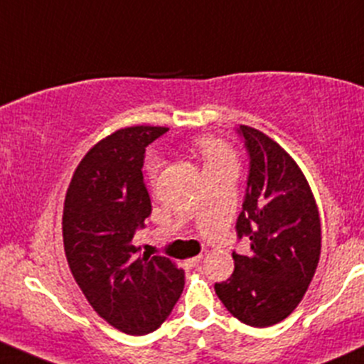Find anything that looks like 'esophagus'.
<instances>
[{
  "instance_id": "1",
  "label": "esophagus",
  "mask_w": 364,
  "mask_h": 364,
  "mask_svg": "<svg viewBox=\"0 0 364 364\" xmlns=\"http://www.w3.org/2000/svg\"><path fill=\"white\" fill-rule=\"evenodd\" d=\"M200 259H202V255H198V256H193V258L186 259V265H188V267H197L198 263H200Z\"/></svg>"
}]
</instances>
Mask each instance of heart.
<instances>
[{"instance_id": "heart-1", "label": "heart", "mask_w": 364, "mask_h": 364, "mask_svg": "<svg viewBox=\"0 0 364 364\" xmlns=\"http://www.w3.org/2000/svg\"><path fill=\"white\" fill-rule=\"evenodd\" d=\"M197 148L198 151L202 153V156L205 159V171L218 169V167L225 166H235V153L232 151V148L228 146V144L216 139V137H202V139L197 141ZM146 169L151 181H156L160 172V160H148Z\"/></svg>"}]
</instances>
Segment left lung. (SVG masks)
<instances>
[{
  "instance_id": "left-lung-1",
  "label": "left lung",
  "mask_w": 364,
  "mask_h": 364,
  "mask_svg": "<svg viewBox=\"0 0 364 364\" xmlns=\"http://www.w3.org/2000/svg\"><path fill=\"white\" fill-rule=\"evenodd\" d=\"M250 159L237 239H250V255L233 251L230 279L214 284L227 311L255 328L286 319L311 284L321 255V223L300 167L275 141L240 125Z\"/></svg>"
}]
</instances>
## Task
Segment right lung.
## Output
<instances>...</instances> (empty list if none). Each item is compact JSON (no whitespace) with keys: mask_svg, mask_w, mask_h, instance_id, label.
Wrapping results in <instances>:
<instances>
[{"mask_svg":"<svg viewBox=\"0 0 364 364\" xmlns=\"http://www.w3.org/2000/svg\"><path fill=\"white\" fill-rule=\"evenodd\" d=\"M169 129H122L87 153L64 202V251L94 311L127 335H148L169 317L185 272L166 256L139 255L134 235L151 214L143 178L146 146Z\"/></svg>","mask_w":364,"mask_h":364,"instance_id":"1","label":"right lung"}]
</instances>
